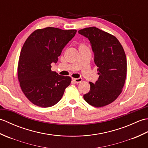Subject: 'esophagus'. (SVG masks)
Returning <instances> with one entry per match:
<instances>
[{
  "instance_id": "1",
  "label": "esophagus",
  "mask_w": 148,
  "mask_h": 148,
  "mask_svg": "<svg viewBox=\"0 0 148 148\" xmlns=\"http://www.w3.org/2000/svg\"><path fill=\"white\" fill-rule=\"evenodd\" d=\"M72 79L75 83H76V84L79 83L83 81V79H82V78H81V77L80 78H72Z\"/></svg>"
}]
</instances>
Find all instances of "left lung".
Instances as JSON below:
<instances>
[{
  "mask_svg": "<svg viewBox=\"0 0 148 148\" xmlns=\"http://www.w3.org/2000/svg\"><path fill=\"white\" fill-rule=\"evenodd\" d=\"M78 33L89 39L97 66L99 79L90 82V92L83 97L90 105L100 108L114 102L122 92L127 76L126 55L118 39L95 27Z\"/></svg>",
  "mask_w": 148,
  "mask_h": 148,
  "instance_id": "1",
  "label": "left lung"
}]
</instances>
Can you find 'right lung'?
Wrapping results in <instances>:
<instances>
[{
	"label": "right lung",
	"instance_id": "1",
	"mask_svg": "<svg viewBox=\"0 0 148 148\" xmlns=\"http://www.w3.org/2000/svg\"><path fill=\"white\" fill-rule=\"evenodd\" d=\"M76 32L46 27L34 31L25 42L19 58L18 77L22 92L34 105H55L71 84V78L51 71V64L58 62L62 49Z\"/></svg>",
	"mask_w": 148,
	"mask_h": 148
}]
</instances>
